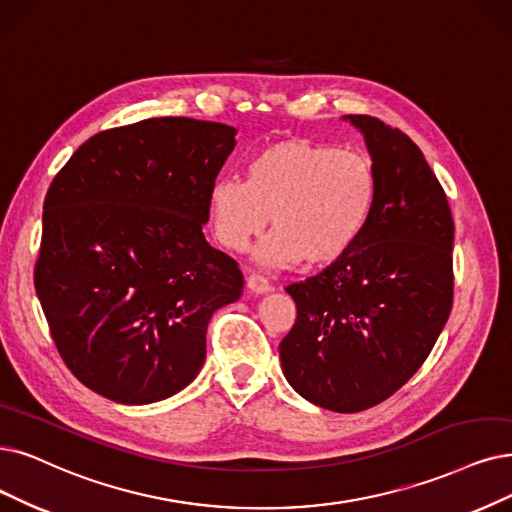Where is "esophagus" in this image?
Wrapping results in <instances>:
<instances>
[{
	"label": "esophagus",
	"mask_w": 512,
	"mask_h": 512,
	"mask_svg": "<svg viewBox=\"0 0 512 512\" xmlns=\"http://www.w3.org/2000/svg\"><path fill=\"white\" fill-rule=\"evenodd\" d=\"M248 290L252 292V294H267V292H271V283L264 279L262 275H256V273H252L250 277H248Z\"/></svg>",
	"instance_id": "esophagus-1"
}]
</instances>
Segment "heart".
I'll list each match as a JSON object with an SVG mask.
<instances>
[{
	"mask_svg": "<svg viewBox=\"0 0 512 512\" xmlns=\"http://www.w3.org/2000/svg\"><path fill=\"white\" fill-rule=\"evenodd\" d=\"M378 176L372 159L311 140H279L248 161V178H218L210 191L214 233L241 252L267 227L254 258L292 267L302 258L323 267L349 254L372 220Z\"/></svg>",
	"mask_w": 512,
	"mask_h": 512,
	"instance_id": "heart-1",
	"label": "heart"
}]
</instances>
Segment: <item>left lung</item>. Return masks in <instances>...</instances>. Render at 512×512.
Here are the masks:
<instances>
[{
    "label": "left lung",
    "mask_w": 512,
    "mask_h": 512,
    "mask_svg": "<svg viewBox=\"0 0 512 512\" xmlns=\"http://www.w3.org/2000/svg\"><path fill=\"white\" fill-rule=\"evenodd\" d=\"M344 119L376 168V210L349 254L285 288L298 315L279 357L300 397L353 414L399 391L433 351L452 311L454 220L410 136L370 115Z\"/></svg>",
    "instance_id": "1"
}]
</instances>
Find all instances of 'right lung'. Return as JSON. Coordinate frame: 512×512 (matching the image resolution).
Instances as JSON below:
<instances>
[{
	"instance_id": "right-lung-1",
	"label": "right lung",
	"mask_w": 512,
	"mask_h": 512,
	"mask_svg": "<svg viewBox=\"0 0 512 512\" xmlns=\"http://www.w3.org/2000/svg\"><path fill=\"white\" fill-rule=\"evenodd\" d=\"M237 130L155 117L86 140L44 201L35 290L69 370L94 393L147 405L189 386L212 315L243 292L203 237Z\"/></svg>"
}]
</instances>
